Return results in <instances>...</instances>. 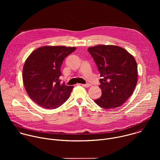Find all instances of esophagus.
<instances>
[{"label": "esophagus", "instance_id": "esophagus-1", "mask_svg": "<svg viewBox=\"0 0 160 160\" xmlns=\"http://www.w3.org/2000/svg\"><path fill=\"white\" fill-rule=\"evenodd\" d=\"M80 85H81L82 86L85 87H89L91 85L90 83H87V84H80Z\"/></svg>", "mask_w": 160, "mask_h": 160}]
</instances>
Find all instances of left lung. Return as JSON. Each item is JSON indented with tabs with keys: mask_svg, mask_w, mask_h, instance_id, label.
I'll use <instances>...</instances> for the list:
<instances>
[{
	"mask_svg": "<svg viewBox=\"0 0 160 160\" xmlns=\"http://www.w3.org/2000/svg\"><path fill=\"white\" fill-rule=\"evenodd\" d=\"M101 77V98L94 100L104 109L118 108L131 96L138 82V64L125 49L112 45H99L88 49Z\"/></svg>",
	"mask_w": 160,
	"mask_h": 160,
	"instance_id": "left-lung-1",
	"label": "left lung"
}]
</instances>
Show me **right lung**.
Segmentation results:
<instances>
[{
	"instance_id": "1",
	"label": "right lung",
	"mask_w": 160,
	"mask_h": 160,
	"mask_svg": "<svg viewBox=\"0 0 160 160\" xmlns=\"http://www.w3.org/2000/svg\"><path fill=\"white\" fill-rule=\"evenodd\" d=\"M75 47L43 46L33 51L22 69V80L29 97L38 106L55 109L70 98L73 88L61 83V66Z\"/></svg>"
}]
</instances>
